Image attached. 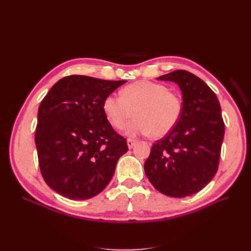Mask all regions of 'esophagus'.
I'll list each match as a JSON object with an SVG mask.
<instances>
[{
    "instance_id": "1",
    "label": "esophagus",
    "mask_w": 251,
    "mask_h": 251,
    "mask_svg": "<svg viewBox=\"0 0 251 251\" xmlns=\"http://www.w3.org/2000/svg\"><path fill=\"white\" fill-rule=\"evenodd\" d=\"M126 142H127V147H128V149H132V148L135 146V144L137 143V140L132 139V138H127Z\"/></svg>"
}]
</instances>
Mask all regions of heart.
<instances>
[{
    "label": "heart",
    "instance_id": "1",
    "mask_svg": "<svg viewBox=\"0 0 251 251\" xmlns=\"http://www.w3.org/2000/svg\"><path fill=\"white\" fill-rule=\"evenodd\" d=\"M104 116L116 130L127 126L130 136L151 133L154 138L168 135L177 126L183 111L181 98L162 83L137 81L125 87L120 96L109 95L102 103Z\"/></svg>",
    "mask_w": 251,
    "mask_h": 251
}]
</instances>
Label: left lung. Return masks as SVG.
I'll list each match as a JSON object with an SVG mask.
<instances>
[{
    "label": "left lung",
    "mask_w": 251,
    "mask_h": 251,
    "mask_svg": "<svg viewBox=\"0 0 251 251\" xmlns=\"http://www.w3.org/2000/svg\"><path fill=\"white\" fill-rule=\"evenodd\" d=\"M157 79L177 83L183 111L177 126L153 144L144 172L157 191L183 198L201 191L218 171L225 132L221 107L214 91L191 72L176 70Z\"/></svg>",
    "instance_id": "1"
}]
</instances>
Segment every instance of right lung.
Returning a JSON list of instances; mask_svg holds the SVG:
<instances>
[{
  "mask_svg": "<svg viewBox=\"0 0 251 251\" xmlns=\"http://www.w3.org/2000/svg\"><path fill=\"white\" fill-rule=\"evenodd\" d=\"M126 80L85 75L59 79L37 112L35 146L45 182L60 196L86 200L101 193L127 151L104 116V98Z\"/></svg>",
  "mask_w": 251,
  "mask_h": 251,
  "instance_id": "add662e5",
  "label": "right lung"
}]
</instances>
